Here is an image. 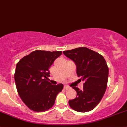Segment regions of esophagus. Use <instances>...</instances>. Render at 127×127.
Segmentation results:
<instances>
[{"instance_id": "34e87169", "label": "esophagus", "mask_w": 127, "mask_h": 127, "mask_svg": "<svg viewBox=\"0 0 127 127\" xmlns=\"http://www.w3.org/2000/svg\"><path fill=\"white\" fill-rule=\"evenodd\" d=\"M70 87L69 86H67V85H66V86H64V88L65 90H67L68 89V88H69Z\"/></svg>"}]
</instances>
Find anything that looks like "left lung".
Wrapping results in <instances>:
<instances>
[{
  "mask_svg": "<svg viewBox=\"0 0 127 127\" xmlns=\"http://www.w3.org/2000/svg\"><path fill=\"white\" fill-rule=\"evenodd\" d=\"M63 53L75 62L77 75L80 81H84L82 90L73 87L77 96L69 101V104L77 112L92 111L101 101L107 88L109 67L106 60L101 55L84 47L64 51Z\"/></svg>",
  "mask_w": 127,
  "mask_h": 127,
  "instance_id": "obj_1",
  "label": "left lung"
}]
</instances>
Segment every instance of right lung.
<instances>
[{
	"instance_id": "1",
	"label": "right lung",
	"mask_w": 127,
	"mask_h": 127,
	"mask_svg": "<svg viewBox=\"0 0 127 127\" xmlns=\"http://www.w3.org/2000/svg\"><path fill=\"white\" fill-rule=\"evenodd\" d=\"M62 51L35 50L16 64L15 81L18 93L29 109L43 112L52 108L63 85H51L49 69Z\"/></svg>"
}]
</instances>
